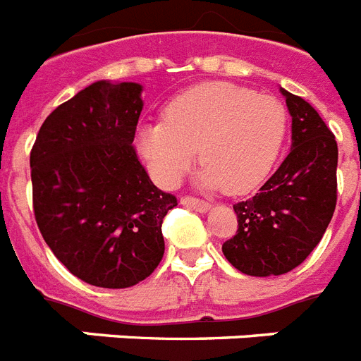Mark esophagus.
Here are the masks:
<instances>
[{
  "mask_svg": "<svg viewBox=\"0 0 361 361\" xmlns=\"http://www.w3.org/2000/svg\"><path fill=\"white\" fill-rule=\"evenodd\" d=\"M180 204L188 206V208H193V210H197V212L210 210V204H208V202L201 201V199H195V197H190V195L183 197V199H180Z\"/></svg>",
  "mask_w": 361,
  "mask_h": 361,
  "instance_id": "esophagus-1",
  "label": "esophagus"
}]
</instances>
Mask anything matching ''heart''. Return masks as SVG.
<instances>
[{
    "label": "heart",
    "mask_w": 361,
    "mask_h": 361,
    "mask_svg": "<svg viewBox=\"0 0 361 361\" xmlns=\"http://www.w3.org/2000/svg\"><path fill=\"white\" fill-rule=\"evenodd\" d=\"M288 116L281 102L226 82H206L178 94L164 122L137 131V149L162 188L177 186L195 162L199 183L243 195L263 183L286 137Z\"/></svg>",
    "instance_id": "obj_1"
}]
</instances>
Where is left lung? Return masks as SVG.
<instances>
[{"mask_svg":"<svg viewBox=\"0 0 361 361\" xmlns=\"http://www.w3.org/2000/svg\"><path fill=\"white\" fill-rule=\"evenodd\" d=\"M292 116V147L248 201L233 204L237 232L223 254L246 276H281L322 241L338 199V144L318 111L281 89Z\"/></svg>","mask_w":361,"mask_h":361,"instance_id":"8db88e82","label":"left lung"}]
</instances>
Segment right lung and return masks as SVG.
<instances>
[{"label": "right lung", "mask_w": 361, "mask_h": 361, "mask_svg": "<svg viewBox=\"0 0 361 361\" xmlns=\"http://www.w3.org/2000/svg\"><path fill=\"white\" fill-rule=\"evenodd\" d=\"M142 85L94 82L52 111L30 151L32 208L67 270L102 288L144 281L164 255L177 197L151 183L133 147Z\"/></svg>", "instance_id": "1"}]
</instances>
